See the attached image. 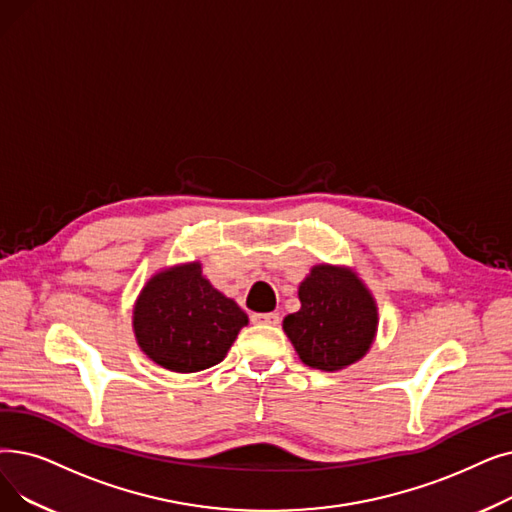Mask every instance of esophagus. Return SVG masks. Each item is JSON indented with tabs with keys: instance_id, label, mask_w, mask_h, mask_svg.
Masks as SVG:
<instances>
[{
	"instance_id": "1",
	"label": "esophagus",
	"mask_w": 512,
	"mask_h": 512,
	"mask_svg": "<svg viewBox=\"0 0 512 512\" xmlns=\"http://www.w3.org/2000/svg\"><path fill=\"white\" fill-rule=\"evenodd\" d=\"M251 320L257 322V324H270V326H274V324H278L280 316L276 314V311H268V314H253Z\"/></svg>"
}]
</instances>
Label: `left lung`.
Wrapping results in <instances>:
<instances>
[{"instance_id": "1", "label": "left lung", "mask_w": 512, "mask_h": 512, "mask_svg": "<svg viewBox=\"0 0 512 512\" xmlns=\"http://www.w3.org/2000/svg\"><path fill=\"white\" fill-rule=\"evenodd\" d=\"M301 309L282 322L303 364L339 370L358 362L376 330V305L351 272L316 265L299 286Z\"/></svg>"}]
</instances>
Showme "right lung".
Masks as SVG:
<instances>
[{"label": "right lung", "instance_id": "obj_1", "mask_svg": "<svg viewBox=\"0 0 512 512\" xmlns=\"http://www.w3.org/2000/svg\"><path fill=\"white\" fill-rule=\"evenodd\" d=\"M247 322V314L203 278L198 263L154 276L133 309L142 351L173 372L219 364Z\"/></svg>", "mask_w": 512, "mask_h": 512}]
</instances>
